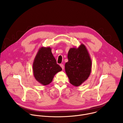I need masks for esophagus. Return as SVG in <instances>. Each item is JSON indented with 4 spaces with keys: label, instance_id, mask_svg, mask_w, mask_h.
Listing matches in <instances>:
<instances>
[{
    "label": "esophagus",
    "instance_id": "34e87169",
    "mask_svg": "<svg viewBox=\"0 0 123 123\" xmlns=\"http://www.w3.org/2000/svg\"><path fill=\"white\" fill-rule=\"evenodd\" d=\"M60 67L62 68V69H64V65H63V64H61V65H60Z\"/></svg>",
    "mask_w": 123,
    "mask_h": 123
}]
</instances>
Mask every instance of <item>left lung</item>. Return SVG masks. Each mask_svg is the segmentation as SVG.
I'll return each instance as SVG.
<instances>
[{
    "label": "left lung",
    "mask_w": 123,
    "mask_h": 123,
    "mask_svg": "<svg viewBox=\"0 0 123 123\" xmlns=\"http://www.w3.org/2000/svg\"><path fill=\"white\" fill-rule=\"evenodd\" d=\"M68 59L65 65L66 73L70 83L78 86L89 78L91 73L92 63L89 53L86 46L81 44L77 48L69 49Z\"/></svg>",
    "instance_id": "obj_1"
}]
</instances>
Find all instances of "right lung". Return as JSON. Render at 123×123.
<instances>
[{"label": "right lung", "instance_id": "1", "mask_svg": "<svg viewBox=\"0 0 123 123\" xmlns=\"http://www.w3.org/2000/svg\"><path fill=\"white\" fill-rule=\"evenodd\" d=\"M32 69L34 77L41 84L46 86L51 82L54 76L62 71L56 63L49 47L40 48L34 58Z\"/></svg>", "mask_w": 123, "mask_h": 123}]
</instances>
